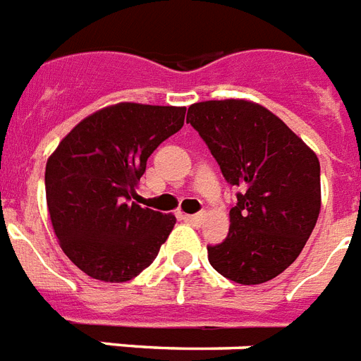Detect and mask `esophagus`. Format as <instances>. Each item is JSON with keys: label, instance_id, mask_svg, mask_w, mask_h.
Masks as SVG:
<instances>
[{"label": "esophagus", "instance_id": "esophagus-1", "mask_svg": "<svg viewBox=\"0 0 361 361\" xmlns=\"http://www.w3.org/2000/svg\"><path fill=\"white\" fill-rule=\"evenodd\" d=\"M203 214H184V220L192 224V226H201L203 224Z\"/></svg>", "mask_w": 361, "mask_h": 361}]
</instances>
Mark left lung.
Returning <instances> with one entry per match:
<instances>
[{
  "instance_id": "left-lung-1",
  "label": "left lung",
  "mask_w": 361,
  "mask_h": 361,
  "mask_svg": "<svg viewBox=\"0 0 361 361\" xmlns=\"http://www.w3.org/2000/svg\"><path fill=\"white\" fill-rule=\"evenodd\" d=\"M194 126L238 186L229 235L209 246L216 272L240 285L276 278L298 257L321 212V164L283 121L250 100L192 104Z\"/></svg>"
}]
</instances>
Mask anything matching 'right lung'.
<instances>
[{"label":"right lung","mask_w":361,"mask_h":361,"mask_svg":"<svg viewBox=\"0 0 361 361\" xmlns=\"http://www.w3.org/2000/svg\"><path fill=\"white\" fill-rule=\"evenodd\" d=\"M186 108L121 102L78 123L46 162V203L65 255L123 283L157 259L175 216L132 203L147 158L184 125Z\"/></svg>","instance_id":"1"}]
</instances>
